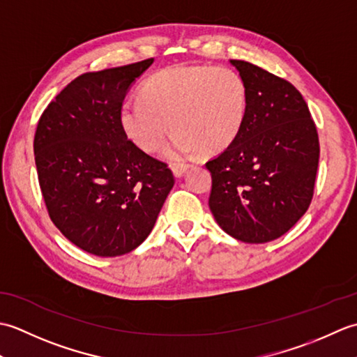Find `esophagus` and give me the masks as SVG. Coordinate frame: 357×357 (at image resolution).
<instances>
[{
	"mask_svg": "<svg viewBox=\"0 0 357 357\" xmlns=\"http://www.w3.org/2000/svg\"><path fill=\"white\" fill-rule=\"evenodd\" d=\"M187 169H188V164H184V162H174L172 165V170H173L174 176H176V178L183 176V174L187 172Z\"/></svg>",
	"mask_w": 357,
	"mask_h": 357,
	"instance_id": "34e87169",
	"label": "esophagus"
}]
</instances>
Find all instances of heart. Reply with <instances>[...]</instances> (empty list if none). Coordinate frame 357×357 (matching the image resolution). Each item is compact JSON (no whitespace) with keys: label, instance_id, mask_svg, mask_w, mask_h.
<instances>
[{"label":"heart","instance_id":"1","mask_svg":"<svg viewBox=\"0 0 357 357\" xmlns=\"http://www.w3.org/2000/svg\"><path fill=\"white\" fill-rule=\"evenodd\" d=\"M244 78L224 66H179L144 82L141 100L121 107V126L136 146L156 151L170 130L165 153L178 158L201 150L219 153L238 138L247 116Z\"/></svg>","mask_w":357,"mask_h":357}]
</instances>
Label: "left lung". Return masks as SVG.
Wrapping results in <instances>:
<instances>
[{"label":"left lung","instance_id":"1","mask_svg":"<svg viewBox=\"0 0 357 357\" xmlns=\"http://www.w3.org/2000/svg\"><path fill=\"white\" fill-rule=\"evenodd\" d=\"M245 81L247 116L238 138L206 164L208 206L234 239L264 244L304 216L313 199L319 136L291 82L252 63L230 59Z\"/></svg>","mask_w":357,"mask_h":357}]
</instances>
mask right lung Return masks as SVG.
<instances>
[{"label":"right lung","instance_id":"add662e5","mask_svg":"<svg viewBox=\"0 0 357 357\" xmlns=\"http://www.w3.org/2000/svg\"><path fill=\"white\" fill-rule=\"evenodd\" d=\"M151 63L79 75L38 121L33 151L45 207L56 229L87 253L121 256L142 244L174 184L169 165L121 126L127 90Z\"/></svg>","mask_w":357,"mask_h":357}]
</instances>
